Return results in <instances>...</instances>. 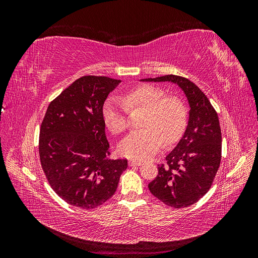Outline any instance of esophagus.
Masks as SVG:
<instances>
[{"label":"esophagus","instance_id":"34e87169","mask_svg":"<svg viewBox=\"0 0 258 258\" xmlns=\"http://www.w3.org/2000/svg\"><path fill=\"white\" fill-rule=\"evenodd\" d=\"M142 165V162L141 161H138V160H134V159H131V160H129V166L130 167H139V166H141Z\"/></svg>","mask_w":258,"mask_h":258}]
</instances>
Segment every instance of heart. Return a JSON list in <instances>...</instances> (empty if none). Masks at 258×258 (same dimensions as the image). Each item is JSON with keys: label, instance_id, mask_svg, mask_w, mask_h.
Returning <instances> with one entry per match:
<instances>
[{"label": "heart", "instance_id": "obj_1", "mask_svg": "<svg viewBox=\"0 0 258 258\" xmlns=\"http://www.w3.org/2000/svg\"><path fill=\"white\" fill-rule=\"evenodd\" d=\"M144 108V129L123 138L118 152L123 157L145 160L157 153L165 141L175 142L182 135L186 122L185 108L177 99L166 98L160 88L142 85L118 98H108L102 106L103 121L112 134L119 135L127 128V110Z\"/></svg>", "mask_w": 258, "mask_h": 258}]
</instances>
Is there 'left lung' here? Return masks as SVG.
Masks as SVG:
<instances>
[{
    "instance_id": "1",
    "label": "left lung",
    "mask_w": 258,
    "mask_h": 258,
    "mask_svg": "<svg viewBox=\"0 0 258 258\" xmlns=\"http://www.w3.org/2000/svg\"><path fill=\"white\" fill-rule=\"evenodd\" d=\"M140 81L177 85L188 102L184 135L166 157L168 167L158 168V175L148 184V189L169 207H189L208 192L220 167L222 134L218 116L205 93L184 77L166 75Z\"/></svg>"
}]
</instances>
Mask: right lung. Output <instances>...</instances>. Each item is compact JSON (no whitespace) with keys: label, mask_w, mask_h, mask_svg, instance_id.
<instances>
[{"label":"right lung","mask_w":258,"mask_h":258,"mask_svg":"<svg viewBox=\"0 0 258 258\" xmlns=\"http://www.w3.org/2000/svg\"><path fill=\"white\" fill-rule=\"evenodd\" d=\"M120 80L83 76L48 105L40 131V159L51 188L69 205L90 210L110 199L128 167L108 159L102 106Z\"/></svg>","instance_id":"1"}]
</instances>
